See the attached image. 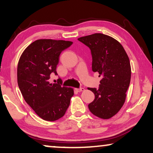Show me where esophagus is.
<instances>
[{
	"mask_svg": "<svg viewBox=\"0 0 153 153\" xmlns=\"http://www.w3.org/2000/svg\"><path fill=\"white\" fill-rule=\"evenodd\" d=\"M75 90H76L77 92H81L84 91V88H75Z\"/></svg>",
	"mask_w": 153,
	"mask_h": 153,
	"instance_id": "34e87169",
	"label": "esophagus"
}]
</instances>
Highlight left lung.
Wrapping results in <instances>:
<instances>
[{
	"label": "left lung",
	"mask_w": 153,
	"mask_h": 153,
	"mask_svg": "<svg viewBox=\"0 0 153 153\" xmlns=\"http://www.w3.org/2000/svg\"><path fill=\"white\" fill-rule=\"evenodd\" d=\"M91 50L92 70L102 76L98 88H88L95 94L88 104L92 114L108 119L118 113L126 98L131 79V66L124 48L116 39L102 33L79 37Z\"/></svg>",
	"instance_id": "8db88e82"
}]
</instances>
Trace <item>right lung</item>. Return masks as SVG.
<instances>
[{
	"label": "right lung",
	"instance_id": "right-lung-1",
	"mask_svg": "<svg viewBox=\"0 0 153 153\" xmlns=\"http://www.w3.org/2000/svg\"><path fill=\"white\" fill-rule=\"evenodd\" d=\"M72 42L37 39L21 56L17 67V82L26 103L43 120L55 121L62 118L74 95L72 88L62 86L61 79L50 83L51 74L58 75L56 67L62 51Z\"/></svg>",
	"mask_w": 153,
	"mask_h": 153
}]
</instances>
